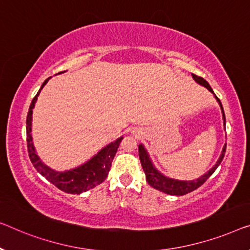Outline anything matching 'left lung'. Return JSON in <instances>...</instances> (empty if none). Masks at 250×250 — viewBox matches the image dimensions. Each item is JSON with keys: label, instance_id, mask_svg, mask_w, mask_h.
Returning a JSON list of instances; mask_svg holds the SVG:
<instances>
[{"label": "left lung", "instance_id": "left-lung-1", "mask_svg": "<svg viewBox=\"0 0 250 250\" xmlns=\"http://www.w3.org/2000/svg\"><path fill=\"white\" fill-rule=\"evenodd\" d=\"M192 76L197 82V83L203 85V86H206L208 91L213 93L211 86L208 85V83L206 80H204V78L197 76V75H195V74H192ZM215 99L218 100V102L221 106V110L223 113V122H225V125H226V117H225V112H223L222 104L218 96H215ZM226 148H227V145L223 147L222 154L220 156V158H219V161L217 162V164H215V165L212 167V168L208 170L207 174H204L203 176H201L200 178H197V180H195V181H177V180H173V178H168V177L164 176L163 174L159 173L158 170L156 169L154 166H152L146 149L144 148L143 145H139V146H138V151H139V158H140L141 166H143L144 172H145V174H146V180L149 183V185L152 186V188L156 189H158V191L167 193V194L184 195V194H188V193H189V192L194 191V189L200 188V186L203 183H206V181L211 176L212 174L214 173V170L217 169L218 166L221 164L222 159H223V157H225V154H226Z\"/></svg>", "mask_w": 250, "mask_h": 250}]
</instances>
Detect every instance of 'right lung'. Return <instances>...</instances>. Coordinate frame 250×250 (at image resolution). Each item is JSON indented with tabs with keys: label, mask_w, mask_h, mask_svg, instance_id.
Instances as JSON below:
<instances>
[{
	"label": "right lung",
	"mask_w": 250,
	"mask_h": 250,
	"mask_svg": "<svg viewBox=\"0 0 250 250\" xmlns=\"http://www.w3.org/2000/svg\"><path fill=\"white\" fill-rule=\"evenodd\" d=\"M50 78V77H49ZM47 78L42 85V88L46 85V83L49 81ZM37 93L35 98H33L31 104H30L28 115H27V145H28V154L29 158L31 161L32 165L35 168L49 181L51 184H54L56 188H58L62 191L69 194H80L82 192H86L88 189L95 188L96 185H100L102 182L105 181L107 177V174L110 172L111 164L117 152L119 145H120L122 137L118 138L114 143H111L104 147L98 155L94 156L91 161L85 163L77 168L67 170V172H56V170L49 168V167L42 164L40 161L38 156H37L35 148L32 145V138H31V119H32V109L35 106V103L37 101L40 91Z\"/></svg>",
	"instance_id": "obj_1"
}]
</instances>
